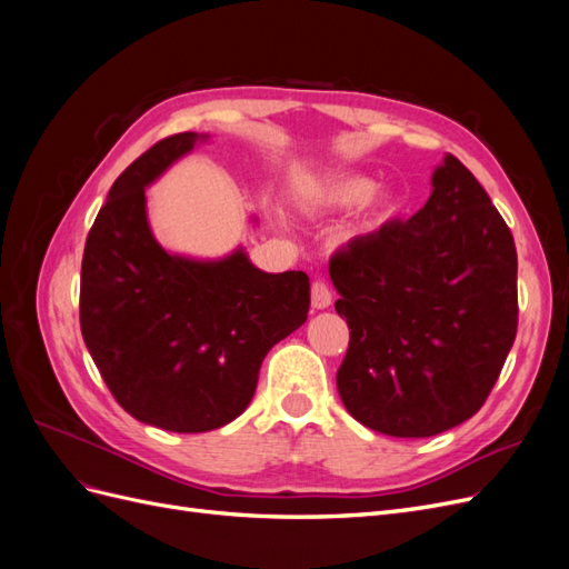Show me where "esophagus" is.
<instances>
[{
  "instance_id": "esophagus-1",
  "label": "esophagus",
  "mask_w": 569,
  "mask_h": 569,
  "mask_svg": "<svg viewBox=\"0 0 569 569\" xmlns=\"http://www.w3.org/2000/svg\"><path fill=\"white\" fill-rule=\"evenodd\" d=\"M311 303H313V308H327L332 303V289L327 287V282L325 280H313V284H311Z\"/></svg>"
}]
</instances>
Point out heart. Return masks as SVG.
Masks as SVG:
<instances>
[{
    "label": "heart",
    "instance_id": "1",
    "mask_svg": "<svg viewBox=\"0 0 569 569\" xmlns=\"http://www.w3.org/2000/svg\"><path fill=\"white\" fill-rule=\"evenodd\" d=\"M375 192V182L363 176H341L330 182H325L318 192V203L330 206V209H353V206L366 203ZM382 211L389 213L393 209V201L385 197L380 201Z\"/></svg>",
    "mask_w": 569,
    "mask_h": 569
}]
</instances>
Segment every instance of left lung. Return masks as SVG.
I'll list each match as a JSON object with an SVG mask.
<instances>
[{
  "instance_id": "obj_1",
  "label": "left lung",
  "mask_w": 569,
  "mask_h": 569,
  "mask_svg": "<svg viewBox=\"0 0 569 569\" xmlns=\"http://www.w3.org/2000/svg\"><path fill=\"white\" fill-rule=\"evenodd\" d=\"M432 197L330 258L349 349L337 389L351 416L403 439L446 432L485 406L518 335V251L456 157Z\"/></svg>"
}]
</instances>
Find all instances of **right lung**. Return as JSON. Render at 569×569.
<instances>
[{
	"mask_svg": "<svg viewBox=\"0 0 569 569\" xmlns=\"http://www.w3.org/2000/svg\"><path fill=\"white\" fill-rule=\"evenodd\" d=\"M199 140L170 134L118 176L80 270L82 339L113 399L134 420L187 435L242 416L266 353L311 303L301 270L270 274L242 251L189 261L153 239L144 187Z\"/></svg>",
	"mask_w": 569,
	"mask_h": 569,
	"instance_id": "1",
	"label": "right lung"
}]
</instances>
